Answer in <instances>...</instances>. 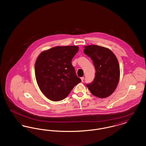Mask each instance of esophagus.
I'll return each mask as SVG.
<instances>
[{"label": "esophagus", "instance_id": "1", "mask_svg": "<svg viewBox=\"0 0 146 146\" xmlns=\"http://www.w3.org/2000/svg\"><path fill=\"white\" fill-rule=\"evenodd\" d=\"M80 79H81V80H82V82H83L84 80V77L83 76V77H82Z\"/></svg>", "mask_w": 146, "mask_h": 146}]
</instances>
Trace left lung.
<instances>
[{"instance_id":"1","label":"left lung","mask_w":146,"mask_h":146,"mask_svg":"<svg viewBox=\"0 0 146 146\" xmlns=\"http://www.w3.org/2000/svg\"><path fill=\"white\" fill-rule=\"evenodd\" d=\"M84 52L91 57L96 70L94 80L86 84L88 89L96 97L110 96L116 89L120 78L116 56L111 50L95 45L85 46Z\"/></svg>"}]
</instances>
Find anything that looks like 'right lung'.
I'll list each match as a JSON object with an SVG mask.
<instances>
[{"label":"right lung","instance_id":"1","mask_svg":"<svg viewBox=\"0 0 146 146\" xmlns=\"http://www.w3.org/2000/svg\"><path fill=\"white\" fill-rule=\"evenodd\" d=\"M78 50L77 46H56L38 56L35 63V78L40 90L49 100H62L82 82L71 63Z\"/></svg>","mask_w":146,"mask_h":146}]
</instances>
